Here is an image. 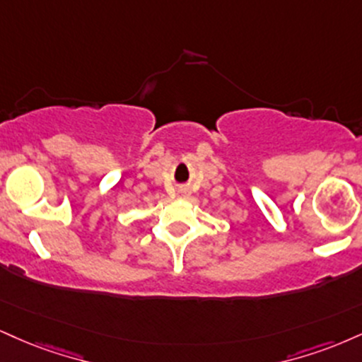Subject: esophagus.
<instances>
[{
    "label": "esophagus",
    "mask_w": 362,
    "mask_h": 362,
    "mask_svg": "<svg viewBox=\"0 0 362 362\" xmlns=\"http://www.w3.org/2000/svg\"><path fill=\"white\" fill-rule=\"evenodd\" d=\"M180 194H182V195H184V192H180Z\"/></svg>",
    "instance_id": "1"
}]
</instances>
